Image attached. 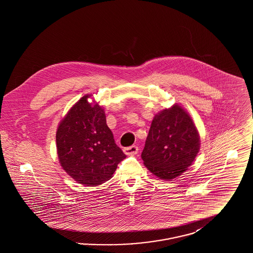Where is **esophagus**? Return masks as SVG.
I'll list each match as a JSON object with an SVG mask.
<instances>
[{
	"label": "esophagus",
	"mask_w": 253,
	"mask_h": 253,
	"mask_svg": "<svg viewBox=\"0 0 253 253\" xmlns=\"http://www.w3.org/2000/svg\"><path fill=\"white\" fill-rule=\"evenodd\" d=\"M123 152L127 155V156H133V155H136L137 152H138V147L135 146V145H132L130 147H127V148H124Z\"/></svg>",
	"instance_id": "1"
}]
</instances>
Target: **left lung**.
<instances>
[{
  "label": "left lung",
  "instance_id": "8db88e82",
  "mask_svg": "<svg viewBox=\"0 0 253 253\" xmlns=\"http://www.w3.org/2000/svg\"><path fill=\"white\" fill-rule=\"evenodd\" d=\"M199 149L200 136L193 120L174 104L154 118L141 157L152 173L170 180L192 165Z\"/></svg>",
  "mask_w": 253,
  "mask_h": 253
}]
</instances>
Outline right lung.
<instances>
[{"label":"right lung","mask_w":253,"mask_h":253,"mask_svg":"<svg viewBox=\"0 0 253 253\" xmlns=\"http://www.w3.org/2000/svg\"><path fill=\"white\" fill-rule=\"evenodd\" d=\"M83 96L60 121L56 133L62 169L80 184L97 186L109 180L126 156L116 144L104 110Z\"/></svg>","instance_id":"obj_1"}]
</instances>
